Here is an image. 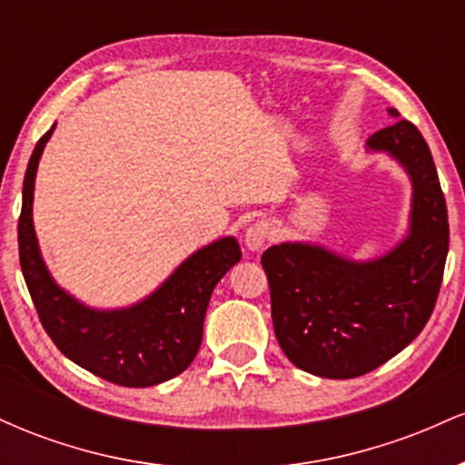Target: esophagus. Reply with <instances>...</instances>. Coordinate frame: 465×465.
I'll return each instance as SVG.
<instances>
[{
  "mask_svg": "<svg viewBox=\"0 0 465 465\" xmlns=\"http://www.w3.org/2000/svg\"><path fill=\"white\" fill-rule=\"evenodd\" d=\"M269 238H271V225L266 221H258L251 227H247V232H244V247L249 251H260L266 242H269Z\"/></svg>",
  "mask_w": 465,
  "mask_h": 465,
  "instance_id": "obj_1",
  "label": "esophagus"
}]
</instances>
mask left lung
Listing matches in <instances>:
<instances>
[{
  "instance_id": "1",
  "label": "left lung",
  "mask_w": 465,
  "mask_h": 465,
  "mask_svg": "<svg viewBox=\"0 0 465 465\" xmlns=\"http://www.w3.org/2000/svg\"><path fill=\"white\" fill-rule=\"evenodd\" d=\"M391 124L367 140L389 153L413 183L409 233L367 262L319 244L266 249L271 317L280 348L300 370L356 378L402 351L433 314L448 255V212L433 154L421 133L389 109Z\"/></svg>"
}]
</instances>
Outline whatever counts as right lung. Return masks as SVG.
I'll list each match as a JSON object with an SVG mask.
<instances>
[{
	"mask_svg": "<svg viewBox=\"0 0 465 465\" xmlns=\"http://www.w3.org/2000/svg\"><path fill=\"white\" fill-rule=\"evenodd\" d=\"M54 126L32 151L17 227L21 271L41 325L69 361L114 385L153 387L170 381L188 370L201 348L212 291L242 258L236 238H221L192 253L135 306L95 311L74 300L52 280L32 223L36 168Z\"/></svg>",
	"mask_w": 465,
	"mask_h": 465,
	"instance_id": "right-lung-1",
	"label": "right lung"
}]
</instances>
